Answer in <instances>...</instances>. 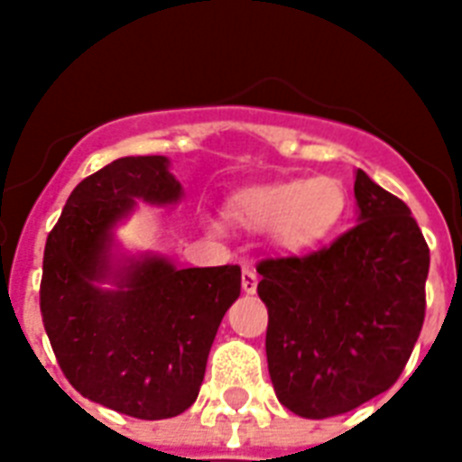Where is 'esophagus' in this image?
Segmentation results:
<instances>
[{"label": "esophagus", "mask_w": 462, "mask_h": 462, "mask_svg": "<svg viewBox=\"0 0 462 462\" xmlns=\"http://www.w3.org/2000/svg\"><path fill=\"white\" fill-rule=\"evenodd\" d=\"M256 285H259V275L254 268H245L242 271V290H245L246 295H254L256 292Z\"/></svg>", "instance_id": "esophagus-1"}]
</instances>
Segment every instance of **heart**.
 I'll list each match as a JSON object with an SVG mask.
<instances>
[{
  "label": "heart",
  "mask_w": 462,
  "mask_h": 462,
  "mask_svg": "<svg viewBox=\"0 0 462 462\" xmlns=\"http://www.w3.org/2000/svg\"><path fill=\"white\" fill-rule=\"evenodd\" d=\"M230 213L246 230H271L282 252L304 254L321 246L343 220L345 189L333 177L259 184L239 191Z\"/></svg>",
  "instance_id": "heart-1"
}]
</instances>
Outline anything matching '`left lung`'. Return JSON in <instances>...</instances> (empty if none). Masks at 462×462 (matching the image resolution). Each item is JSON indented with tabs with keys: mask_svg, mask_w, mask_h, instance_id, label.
Segmentation results:
<instances>
[{
	"mask_svg": "<svg viewBox=\"0 0 462 462\" xmlns=\"http://www.w3.org/2000/svg\"><path fill=\"white\" fill-rule=\"evenodd\" d=\"M357 225L328 249L259 263L266 357L295 415H343L393 386L424 323L430 246L410 208L355 172Z\"/></svg>",
	"mask_w": 462,
	"mask_h": 462,
	"instance_id": "8db88e82",
	"label": "left lung"
}]
</instances>
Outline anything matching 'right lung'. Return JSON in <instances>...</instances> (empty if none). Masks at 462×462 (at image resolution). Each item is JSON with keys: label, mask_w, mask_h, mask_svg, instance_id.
Instances as JSON below:
<instances>
[{"label": "right lung", "mask_w": 462, "mask_h": 462, "mask_svg": "<svg viewBox=\"0 0 462 462\" xmlns=\"http://www.w3.org/2000/svg\"><path fill=\"white\" fill-rule=\"evenodd\" d=\"M165 155H129L71 191L42 259L40 311L61 372L93 402L139 420L191 408L210 345L239 297V266L177 268L126 252L115 230L136 201L174 206Z\"/></svg>", "instance_id": "obj_1"}]
</instances>
